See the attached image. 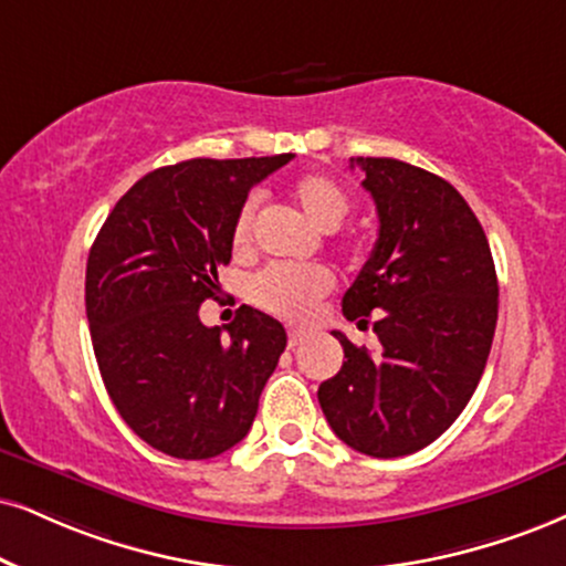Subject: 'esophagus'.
<instances>
[{"label": "esophagus", "instance_id": "esophagus-1", "mask_svg": "<svg viewBox=\"0 0 566 566\" xmlns=\"http://www.w3.org/2000/svg\"><path fill=\"white\" fill-rule=\"evenodd\" d=\"M306 338L304 331H289V348H296Z\"/></svg>", "mask_w": 566, "mask_h": 566}]
</instances>
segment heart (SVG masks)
<instances>
[{
    "label": "heart",
    "mask_w": 566,
    "mask_h": 566,
    "mask_svg": "<svg viewBox=\"0 0 566 566\" xmlns=\"http://www.w3.org/2000/svg\"><path fill=\"white\" fill-rule=\"evenodd\" d=\"M294 201L302 212L323 230H336L346 220L352 199L338 180L327 176H304L294 188ZM256 226H260V199L247 197L235 209L233 226H230V249L235 256H247L254 249ZM333 291V275L325 268H281L272 264L256 272L249 283V296L260 310L270 315L291 319H306L312 310Z\"/></svg>",
    "instance_id": "1"
}]
</instances>
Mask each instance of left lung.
<instances>
[{
    "label": "left lung",
    "mask_w": 566,
    "mask_h": 566,
    "mask_svg": "<svg viewBox=\"0 0 566 566\" xmlns=\"http://www.w3.org/2000/svg\"><path fill=\"white\" fill-rule=\"evenodd\" d=\"M378 241L344 296L346 319L375 315L380 348L344 333V367L317 390L333 432L367 457H407L462 415L491 354L499 281L475 212L449 180L390 157H357Z\"/></svg>",
    "instance_id": "left-lung-1"
}]
</instances>
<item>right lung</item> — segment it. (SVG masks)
Masks as SVG:
<instances>
[{"mask_svg": "<svg viewBox=\"0 0 566 566\" xmlns=\"http://www.w3.org/2000/svg\"><path fill=\"white\" fill-rule=\"evenodd\" d=\"M294 155L188 159L144 176L88 251L86 317L104 388L130 430L176 459H212L247 438L285 348L277 319L241 304L207 327L205 298L230 262L235 209Z\"/></svg>", "mask_w": 566, "mask_h": 566, "instance_id": "1", "label": "right lung"}]
</instances>
